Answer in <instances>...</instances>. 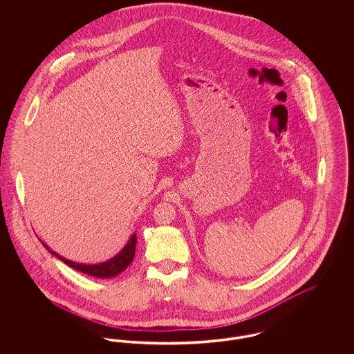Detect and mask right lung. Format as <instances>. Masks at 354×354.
<instances>
[{"label": "right lung", "instance_id": "right-lung-1", "mask_svg": "<svg viewBox=\"0 0 354 354\" xmlns=\"http://www.w3.org/2000/svg\"><path fill=\"white\" fill-rule=\"evenodd\" d=\"M136 234L133 233L129 239V241L127 243V245L120 251V253H117L114 257L109 259L107 261H103V263H98V264H83V263H75L72 260H68L62 256H59L58 253L51 251L50 248L45 244L44 247L50 251L54 256H57L59 260H62L65 264H68L69 267L83 272V274H87V275H91V277H97V278H113L115 275H118L120 272H122L133 260L135 257V251H136Z\"/></svg>", "mask_w": 354, "mask_h": 354}]
</instances>
